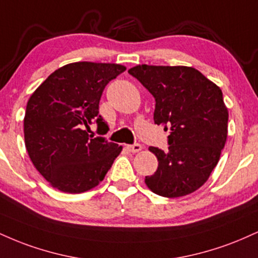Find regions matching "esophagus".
<instances>
[{"mask_svg":"<svg viewBox=\"0 0 258 258\" xmlns=\"http://www.w3.org/2000/svg\"><path fill=\"white\" fill-rule=\"evenodd\" d=\"M127 149L130 150L131 153H138L142 150V146L138 143H135V144H130V146H127Z\"/></svg>","mask_w":258,"mask_h":258,"instance_id":"1","label":"esophagus"}]
</instances>
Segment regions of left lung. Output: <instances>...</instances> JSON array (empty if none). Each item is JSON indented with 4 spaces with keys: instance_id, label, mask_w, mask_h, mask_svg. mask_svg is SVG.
<instances>
[{
    "instance_id": "left-lung-1",
    "label": "left lung",
    "mask_w": 258,
    "mask_h": 258,
    "mask_svg": "<svg viewBox=\"0 0 258 258\" xmlns=\"http://www.w3.org/2000/svg\"><path fill=\"white\" fill-rule=\"evenodd\" d=\"M128 74L155 98L154 122L170 128L168 150L149 147L159 165L146 184L165 198L193 193L209 179L227 141L228 109L221 88L190 67L143 64Z\"/></svg>"
}]
</instances>
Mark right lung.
I'll return each mask as SVG.
<instances>
[{
	"label": "right lung",
	"instance_id": "right-lung-1",
	"mask_svg": "<svg viewBox=\"0 0 258 258\" xmlns=\"http://www.w3.org/2000/svg\"><path fill=\"white\" fill-rule=\"evenodd\" d=\"M126 68L78 61L59 68L31 94L24 117L25 147L36 170L64 193H84L99 184L122 150L90 135L92 122L108 132L99 115L105 86Z\"/></svg>",
	"mask_w": 258,
	"mask_h": 258
}]
</instances>
